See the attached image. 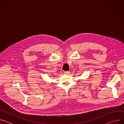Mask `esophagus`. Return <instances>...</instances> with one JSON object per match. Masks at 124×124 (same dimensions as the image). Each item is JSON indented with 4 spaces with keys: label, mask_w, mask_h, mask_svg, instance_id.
Listing matches in <instances>:
<instances>
[{
    "label": "esophagus",
    "mask_w": 124,
    "mask_h": 124,
    "mask_svg": "<svg viewBox=\"0 0 124 124\" xmlns=\"http://www.w3.org/2000/svg\"><path fill=\"white\" fill-rule=\"evenodd\" d=\"M70 73V71H65L64 72V74H69Z\"/></svg>",
    "instance_id": "34e87169"
}]
</instances>
